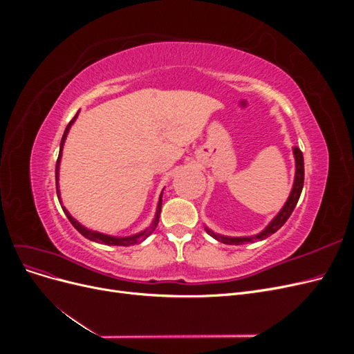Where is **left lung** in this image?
Listing matches in <instances>:
<instances>
[{"instance_id": "8db88e82", "label": "left lung", "mask_w": 354, "mask_h": 354, "mask_svg": "<svg viewBox=\"0 0 354 354\" xmlns=\"http://www.w3.org/2000/svg\"><path fill=\"white\" fill-rule=\"evenodd\" d=\"M294 156H295V181H294V187L291 195H289L285 207L281 209V212L277 214V216L273 218V221L267 226L261 233L257 234V236L252 238H227V236H220V234L212 233L209 229H207V232L211 234V236L216 238L217 241L223 242V243H227V245H242L246 242H254V241H263L266 238H269L270 234H273L274 232L279 230L283 224L286 223V220L291 217V214L297 205V202L299 199V195H301V190H303V185H304V159H303V152L299 151L298 147H294Z\"/></svg>"}]
</instances>
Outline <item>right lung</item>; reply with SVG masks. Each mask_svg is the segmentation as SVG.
I'll return each instance as SVG.
<instances>
[{"instance_id": "right-lung-1", "label": "right lung", "mask_w": 354, "mask_h": 354, "mask_svg": "<svg viewBox=\"0 0 354 354\" xmlns=\"http://www.w3.org/2000/svg\"><path fill=\"white\" fill-rule=\"evenodd\" d=\"M77 116H78V112H77V115L73 116V120L68 124V127H66V130H65V133H63V137H62V142H60V152H59V158H57V162H56V190H57V198H59V201H60V194H59V165H60V158H62V149H63V145H65V140H66V136H68V133H69V128H71V125L73 124V121L77 120ZM160 199H162V195H160ZM159 199V203H158V209H156V216H155V220H153V223H152V226L149 227L147 230H145V232H142V233H138V234H134V236H127V238H113V236H108V234H103V233H99V232H94V230H88L87 227H84L82 224H80L77 220H75L71 214L66 211V208L62 205V208H63V211H65V214H66V217L69 218V221L72 223V226L77 229L82 236H85L87 239H90V241H94V242H99V243H104V245H116V246H130V245H134V243H140V242H143L149 234H151L155 229H156V226H158V223H159V214H160V207H162V201Z\"/></svg>"}]
</instances>
